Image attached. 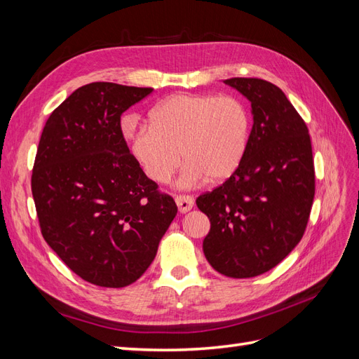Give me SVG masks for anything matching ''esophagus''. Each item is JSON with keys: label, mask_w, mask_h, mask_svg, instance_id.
<instances>
[{"label": "esophagus", "mask_w": 359, "mask_h": 359, "mask_svg": "<svg viewBox=\"0 0 359 359\" xmlns=\"http://www.w3.org/2000/svg\"><path fill=\"white\" fill-rule=\"evenodd\" d=\"M175 202L178 205V210L180 212H189L193 205H194V201L191 196H189V194H178V196H175Z\"/></svg>", "instance_id": "obj_1"}]
</instances>
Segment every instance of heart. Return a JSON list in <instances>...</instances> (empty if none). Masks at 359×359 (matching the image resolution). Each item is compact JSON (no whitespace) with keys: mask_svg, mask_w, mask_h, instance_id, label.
Masks as SVG:
<instances>
[{"mask_svg":"<svg viewBox=\"0 0 359 359\" xmlns=\"http://www.w3.org/2000/svg\"><path fill=\"white\" fill-rule=\"evenodd\" d=\"M149 124L130 136V151L145 175L157 184L170 180L182 160L180 184H217L240 168L252 130L245 104L233 95L177 94L158 103Z\"/></svg>","mask_w":359,"mask_h":359,"instance_id":"obj_1","label":"heart"}]
</instances>
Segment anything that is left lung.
Returning a JSON list of instances; mask_svg holds the SVG:
<instances>
[{
    "label": "left lung",
    "instance_id": "obj_1",
    "mask_svg": "<svg viewBox=\"0 0 359 359\" xmlns=\"http://www.w3.org/2000/svg\"><path fill=\"white\" fill-rule=\"evenodd\" d=\"M224 83L252 103L253 127L240 168L196 205L211 223L203 240L210 265L226 277L250 278L277 266L306 232L313 151L306 123L278 86L257 78Z\"/></svg>",
    "mask_w": 359,
    "mask_h": 359
}]
</instances>
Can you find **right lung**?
<instances>
[{"label":"right lung","instance_id":"1","mask_svg":"<svg viewBox=\"0 0 359 359\" xmlns=\"http://www.w3.org/2000/svg\"><path fill=\"white\" fill-rule=\"evenodd\" d=\"M151 93L112 82L83 85L50 114L40 137L31 190L41 235L95 286L135 283L178 211L123 136V112Z\"/></svg>","mask_w":359,"mask_h":359}]
</instances>
